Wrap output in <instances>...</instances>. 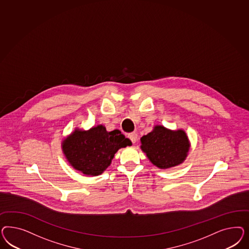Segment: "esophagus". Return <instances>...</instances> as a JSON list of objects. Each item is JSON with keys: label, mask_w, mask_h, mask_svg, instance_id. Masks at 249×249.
Instances as JSON below:
<instances>
[{"label": "esophagus", "mask_w": 249, "mask_h": 249, "mask_svg": "<svg viewBox=\"0 0 249 249\" xmlns=\"http://www.w3.org/2000/svg\"><path fill=\"white\" fill-rule=\"evenodd\" d=\"M128 139L131 141L132 143H135L138 140V135H137V133H130V134H128Z\"/></svg>", "instance_id": "esophagus-1"}]
</instances>
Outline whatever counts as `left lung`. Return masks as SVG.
<instances>
[{"label": "left lung", "instance_id": "8db88e82", "mask_svg": "<svg viewBox=\"0 0 249 249\" xmlns=\"http://www.w3.org/2000/svg\"><path fill=\"white\" fill-rule=\"evenodd\" d=\"M141 149L153 165L170 169L181 164L188 155L191 143L186 132L155 125L147 135L141 138Z\"/></svg>", "mask_w": 249, "mask_h": 249}]
</instances>
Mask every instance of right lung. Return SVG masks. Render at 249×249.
<instances>
[{"mask_svg":"<svg viewBox=\"0 0 249 249\" xmlns=\"http://www.w3.org/2000/svg\"><path fill=\"white\" fill-rule=\"evenodd\" d=\"M131 144L119 129L107 131L105 126L98 125L88 130L75 128L62 141L61 147L75 170L85 175L98 176L110 165L117 151Z\"/></svg>","mask_w":249,"mask_h":249,"instance_id":"1","label":"right lung"}]
</instances>
